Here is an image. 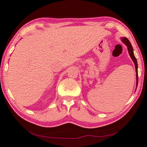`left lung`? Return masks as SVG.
I'll return each instance as SVG.
<instances>
[{"mask_svg":"<svg viewBox=\"0 0 147 147\" xmlns=\"http://www.w3.org/2000/svg\"><path fill=\"white\" fill-rule=\"evenodd\" d=\"M121 40L122 42H123L124 44L127 46V50H128V53H129V55H130L131 60L134 63L135 65V68H136V87L138 85V64H137V60L136 58L134 56V49L130 43V42L129 41V40L127 39V38L125 37H123V38H121Z\"/></svg>","mask_w":147,"mask_h":147,"instance_id":"8db88e82","label":"left lung"}]
</instances>
